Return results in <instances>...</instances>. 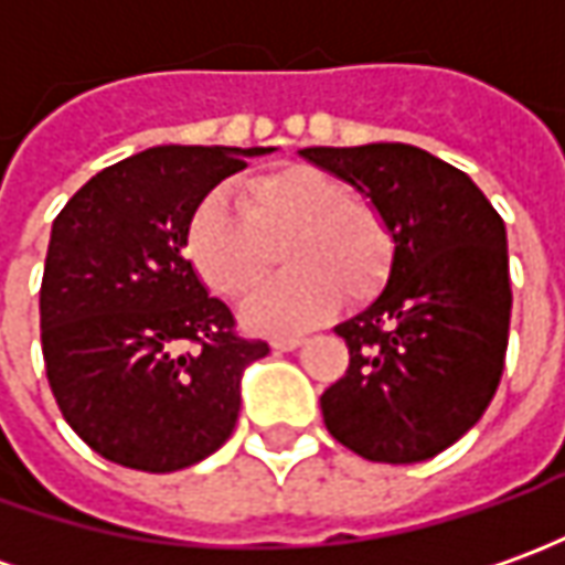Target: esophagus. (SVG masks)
Masks as SVG:
<instances>
[{
  "label": "esophagus",
  "mask_w": 565,
  "mask_h": 565,
  "mask_svg": "<svg viewBox=\"0 0 565 565\" xmlns=\"http://www.w3.org/2000/svg\"><path fill=\"white\" fill-rule=\"evenodd\" d=\"M301 342L305 339H298V335H279V339H274V351H295V348H301Z\"/></svg>",
  "instance_id": "obj_1"
}]
</instances>
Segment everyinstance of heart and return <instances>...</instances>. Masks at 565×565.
<instances>
[{
	"label": "heart",
	"mask_w": 565,
	"mask_h": 565,
	"mask_svg": "<svg viewBox=\"0 0 565 565\" xmlns=\"http://www.w3.org/2000/svg\"><path fill=\"white\" fill-rule=\"evenodd\" d=\"M282 245L279 276L245 308V323L295 332L329 317L339 298L363 301L385 282L395 238L382 214L351 185L308 164L260 173L242 185V207L207 195L185 230V252L211 291L242 301L270 270V245Z\"/></svg>",
	"instance_id": "obj_1"
}]
</instances>
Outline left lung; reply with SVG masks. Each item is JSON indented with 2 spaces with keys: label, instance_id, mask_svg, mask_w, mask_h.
Listing matches in <instances>:
<instances>
[{
  "label": "left lung",
  "instance_id": "1",
  "mask_svg": "<svg viewBox=\"0 0 565 565\" xmlns=\"http://www.w3.org/2000/svg\"><path fill=\"white\" fill-rule=\"evenodd\" d=\"M301 154L361 189L395 238L380 298L335 327L348 370L320 397L323 423L363 460H429L482 419L501 382L513 308L501 214L416 146Z\"/></svg>",
  "mask_w": 565,
  "mask_h": 565
}]
</instances>
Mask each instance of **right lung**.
Masks as SVG:
<instances>
[{"instance_id": "right-lung-1", "label": "right lung", "mask_w": 565, "mask_h": 565, "mask_svg": "<svg viewBox=\"0 0 565 565\" xmlns=\"http://www.w3.org/2000/svg\"><path fill=\"white\" fill-rule=\"evenodd\" d=\"M270 149L154 146L96 173L52 223L40 339L49 388L98 457L177 472L238 419V380L270 344L211 298L185 230L214 185Z\"/></svg>"}]
</instances>
